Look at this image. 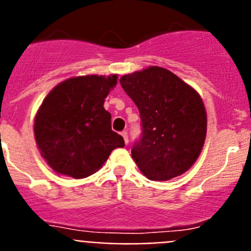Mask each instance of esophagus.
<instances>
[{
    "label": "esophagus",
    "mask_w": 251,
    "mask_h": 251,
    "mask_svg": "<svg viewBox=\"0 0 251 251\" xmlns=\"http://www.w3.org/2000/svg\"><path fill=\"white\" fill-rule=\"evenodd\" d=\"M121 134H122V137H123V138H124V142H126V145H127V143H128V133L126 132V130H123V132H122Z\"/></svg>",
    "instance_id": "esophagus-1"
}]
</instances>
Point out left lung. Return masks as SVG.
Listing matches in <instances>:
<instances>
[{
  "label": "left lung",
  "instance_id": "left-lung-1",
  "mask_svg": "<svg viewBox=\"0 0 251 251\" xmlns=\"http://www.w3.org/2000/svg\"><path fill=\"white\" fill-rule=\"evenodd\" d=\"M141 114V137L132 157L152 181H168L196 162L206 137L200 95L167 69L151 66L121 77Z\"/></svg>",
  "mask_w": 251,
  "mask_h": 251
}]
</instances>
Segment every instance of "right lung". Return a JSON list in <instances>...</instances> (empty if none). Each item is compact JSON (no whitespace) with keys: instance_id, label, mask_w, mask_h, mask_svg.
<instances>
[{"instance_id":"1","label":"right lung","mask_w":251,"mask_h":251,"mask_svg":"<svg viewBox=\"0 0 251 251\" xmlns=\"http://www.w3.org/2000/svg\"><path fill=\"white\" fill-rule=\"evenodd\" d=\"M117 75H86L60 83L43 101L35 117V138L55 172L84 178L99 170L115 148L124 147L112 130L104 99Z\"/></svg>"}]
</instances>
